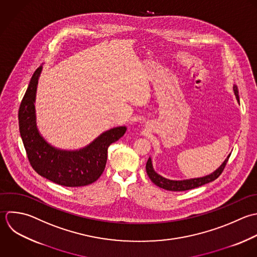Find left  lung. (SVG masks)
I'll return each instance as SVG.
<instances>
[{
  "label": "left lung",
  "instance_id": "8db88e82",
  "mask_svg": "<svg viewBox=\"0 0 257 257\" xmlns=\"http://www.w3.org/2000/svg\"><path fill=\"white\" fill-rule=\"evenodd\" d=\"M233 91L235 93V96H236V99L237 101L239 102V96H238V90H237V86H233ZM230 157V154L229 156L226 158V160L222 163V165L215 171L213 172L212 174L210 175H207L205 177H201V178H194V179H189V180H183V181H173V180H168V179H165L163 178L162 176L158 175L154 170H153V167H152V163H151V159L149 158L147 163H146V172L149 176V178L151 179V181L156 184L157 186L163 188V189H166V190H170V191H185V190H190V189H193V188H196V187H199V186H202L206 183H209L211 181H214L215 179H217L221 173L223 172L227 162H228V159Z\"/></svg>",
  "mask_w": 257,
  "mask_h": 257
}]
</instances>
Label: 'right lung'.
<instances>
[{"mask_svg":"<svg viewBox=\"0 0 257 257\" xmlns=\"http://www.w3.org/2000/svg\"><path fill=\"white\" fill-rule=\"evenodd\" d=\"M42 66L34 72L19 108V129L27 157L41 176L67 187L86 186L103 173L109 146L126 132L117 127L101 134L89 146L79 151H61L50 146L39 135L35 124V97Z\"/></svg>","mask_w":257,"mask_h":257,"instance_id":"1","label":"right lung"}]
</instances>
